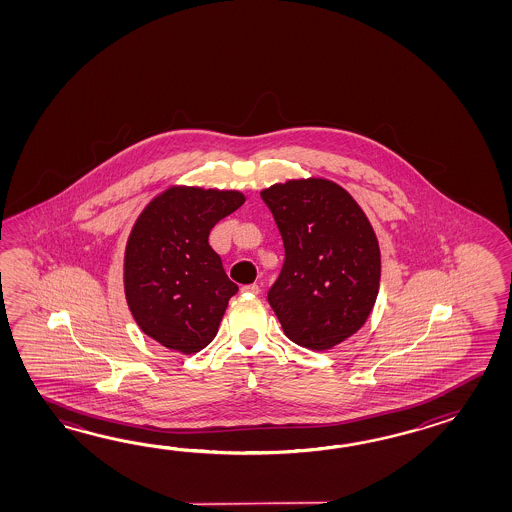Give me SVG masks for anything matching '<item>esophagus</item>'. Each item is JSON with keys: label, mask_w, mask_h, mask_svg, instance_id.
I'll return each mask as SVG.
<instances>
[{"label": "esophagus", "mask_w": 512, "mask_h": 512, "mask_svg": "<svg viewBox=\"0 0 512 512\" xmlns=\"http://www.w3.org/2000/svg\"><path fill=\"white\" fill-rule=\"evenodd\" d=\"M241 291H243V293L258 294L260 293V287H258L256 283H251V285H243Z\"/></svg>", "instance_id": "obj_1"}]
</instances>
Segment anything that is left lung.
Returning a JSON list of instances; mask_svg holds the SVG:
<instances>
[{
  "label": "left lung",
  "instance_id": "obj_1",
  "mask_svg": "<svg viewBox=\"0 0 512 512\" xmlns=\"http://www.w3.org/2000/svg\"><path fill=\"white\" fill-rule=\"evenodd\" d=\"M285 261L269 304L294 344L335 348L366 324L379 294L381 251L370 219L342 186L291 179L261 190Z\"/></svg>",
  "mask_w": 512,
  "mask_h": 512
}]
</instances>
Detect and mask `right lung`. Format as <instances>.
<instances>
[{
	"instance_id": "1",
	"label": "right lung",
	"mask_w": 512,
	"mask_h": 512,
	"mask_svg": "<svg viewBox=\"0 0 512 512\" xmlns=\"http://www.w3.org/2000/svg\"><path fill=\"white\" fill-rule=\"evenodd\" d=\"M245 203L238 190L170 186L135 221L124 252V293L142 333L192 355L214 340L238 285L208 245L214 225Z\"/></svg>"
}]
</instances>
